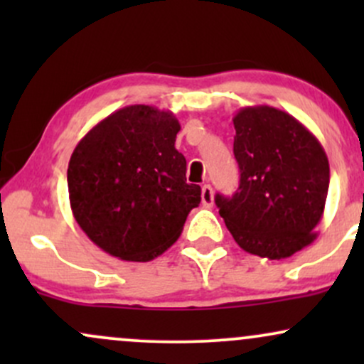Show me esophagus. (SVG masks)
<instances>
[{"label":"esophagus","mask_w":364,"mask_h":364,"mask_svg":"<svg viewBox=\"0 0 364 364\" xmlns=\"http://www.w3.org/2000/svg\"><path fill=\"white\" fill-rule=\"evenodd\" d=\"M202 203L205 207L214 205V190H212L210 185L202 186Z\"/></svg>","instance_id":"obj_1"}]
</instances>
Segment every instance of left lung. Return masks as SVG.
Wrapping results in <instances>:
<instances>
[{"mask_svg":"<svg viewBox=\"0 0 364 364\" xmlns=\"http://www.w3.org/2000/svg\"><path fill=\"white\" fill-rule=\"evenodd\" d=\"M240 186L215 195L229 232L245 252L281 260L315 240L328 191V159L298 119L270 106L232 118Z\"/></svg>","mask_w":364,"mask_h":364,"instance_id":"obj_1","label":"left lung"}]
</instances>
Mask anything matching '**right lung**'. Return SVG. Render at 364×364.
I'll list each match as a JSON object with an SVG mask.
<instances>
[{
	"label": "right lung",
	"mask_w": 364,
	"mask_h": 364,
	"mask_svg": "<svg viewBox=\"0 0 364 364\" xmlns=\"http://www.w3.org/2000/svg\"><path fill=\"white\" fill-rule=\"evenodd\" d=\"M171 111L135 104L104 118L75 147L68 164L73 217L99 248L149 262L176 243L202 190L186 183V159L174 147Z\"/></svg>",
	"instance_id": "obj_1"
}]
</instances>
